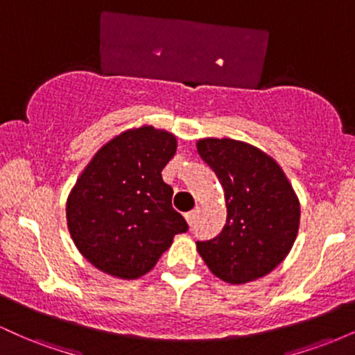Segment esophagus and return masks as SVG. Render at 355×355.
I'll use <instances>...</instances> for the list:
<instances>
[{"label":"esophagus","mask_w":355,"mask_h":355,"mask_svg":"<svg viewBox=\"0 0 355 355\" xmlns=\"http://www.w3.org/2000/svg\"><path fill=\"white\" fill-rule=\"evenodd\" d=\"M197 215H198V210H191L189 214H185V220L189 222V225H193L195 220H197Z\"/></svg>","instance_id":"1"}]
</instances>
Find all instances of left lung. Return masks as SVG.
<instances>
[{
  "label": "left lung",
  "mask_w": 355,
  "mask_h": 355,
  "mask_svg": "<svg viewBox=\"0 0 355 355\" xmlns=\"http://www.w3.org/2000/svg\"><path fill=\"white\" fill-rule=\"evenodd\" d=\"M197 150L217 175L227 205L225 227L215 239L198 240V254L227 284L267 275L287 257L299 232L294 189L274 158L243 141L203 138Z\"/></svg>",
  "instance_id": "left-lung-1"
}]
</instances>
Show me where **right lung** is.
<instances>
[{
	"label": "right lung",
	"mask_w": 355,
	"mask_h": 355,
	"mask_svg": "<svg viewBox=\"0 0 355 355\" xmlns=\"http://www.w3.org/2000/svg\"><path fill=\"white\" fill-rule=\"evenodd\" d=\"M177 138L153 126L126 130L96 152L67 202L71 239L105 274L138 279L150 272L177 234L189 230L173 210L162 170Z\"/></svg>",
	"instance_id": "add662e5"
}]
</instances>
